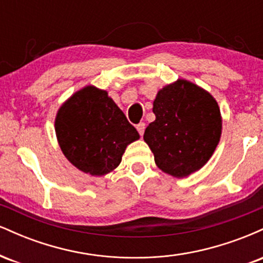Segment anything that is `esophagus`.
<instances>
[{
	"label": "esophagus",
	"instance_id": "esophagus-1",
	"mask_svg": "<svg viewBox=\"0 0 263 263\" xmlns=\"http://www.w3.org/2000/svg\"><path fill=\"white\" fill-rule=\"evenodd\" d=\"M136 128H137L138 134H140L141 136H143L144 128H146V123H144V122H140L137 126H136Z\"/></svg>",
	"mask_w": 263,
	"mask_h": 263
}]
</instances>
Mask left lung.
<instances>
[{"label": "left lung", "mask_w": 263, "mask_h": 263, "mask_svg": "<svg viewBox=\"0 0 263 263\" xmlns=\"http://www.w3.org/2000/svg\"><path fill=\"white\" fill-rule=\"evenodd\" d=\"M152 111L156 120L143 140L157 167L176 178L204 167L221 137L222 119L215 98L192 81L178 79L157 92Z\"/></svg>", "instance_id": "1"}]
</instances>
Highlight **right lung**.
I'll return each mask as SVG.
<instances>
[{
    "instance_id": "add662e5",
    "label": "right lung",
    "mask_w": 263,
    "mask_h": 263,
    "mask_svg": "<svg viewBox=\"0 0 263 263\" xmlns=\"http://www.w3.org/2000/svg\"><path fill=\"white\" fill-rule=\"evenodd\" d=\"M54 128L65 158L95 177L116 170L128 144L140 138L106 90L93 85L84 86L63 102Z\"/></svg>"
}]
</instances>
